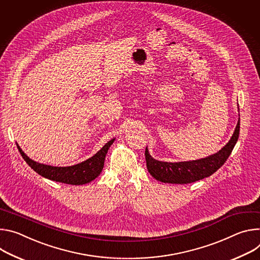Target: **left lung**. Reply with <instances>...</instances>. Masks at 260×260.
Listing matches in <instances>:
<instances>
[{"mask_svg": "<svg viewBox=\"0 0 260 260\" xmlns=\"http://www.w3.org/2000/svg\"><path fill=\"white\" fill-rule=\"evenodd\" d=\"M240 134V120L236 127L235 133L227 145L218 153L195 161L187 162H162L155 160L150 156L146 148L145 156L147 160V168L151 176L157 181L170 184H189L203 180L212 176L228 159L232 154Z\"/></svg>", "mask_w": 260, "mask_h": 260, "instance_id": "1", "label": "left lung"}]
</instances>
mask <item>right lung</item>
Here are the masks:
<instances>
[{"instance_id":"right-lung-1","label":"right lung","mask_w":260,"mask_h":260,"mask_svg":"<svg viewBox=\"0 0 260 260\" xmlns=\"http://www.w3.org/2000/svg\"><path fill=\"white\" fill-rule=\"evenodd\" d=\"M114 138L109 140L106 145L92 158L88 159L84 162L79 164L68 166V167H54L49 165H44L37 163L28 158L18 147L17 149L24 159V161L28 164L32 169H34L38 175L55 182H60L69 185H83L86 183H90L91 181L95 180L103 169L104 160L106 153L109 147L112 145Z\"/></svg>"}]
</instances>
